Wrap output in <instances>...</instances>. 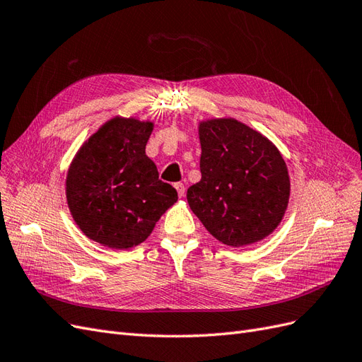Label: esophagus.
<instances>
[{"mask_svg": "<svg viewBox=\"0 0 362 362\" xmlns=\"http://www.w3.org/2000/svg\"><path fill=\"white\" fill-rule=\"evenodd\" d=\"M175 189H177L180 198H182V196L185 194V185L182 182H175Z\"/></svg>", "mask_w": 362, "mask_h": 362, "instance_id": "esophagus-1", "label": "esophagus"}]
</instances>
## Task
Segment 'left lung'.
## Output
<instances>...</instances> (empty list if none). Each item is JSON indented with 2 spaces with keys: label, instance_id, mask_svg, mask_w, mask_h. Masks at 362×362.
<instances>
[{
  "label": "left lung",
  "instance_id": "obj_1",
  "mask_svg": "<svg viewBox=\"0 0 362 362\" xmlns=\"http://www.w3.org/2000/svg\"><path fill=\"white\" fill-rule=\"evenodd\" d=\"M199 140L202 178L187 190L192 211L228 246L270 235L290 198L287 164L278 148L231 117L204 120Z\"/></svg>",
  "mask_w": 362,
  "mask_h": 362
}]
</instances>
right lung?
<instances>
[{"label":"right lung","mask_w":362,"mask_h":362,"mask_svg":"<svg viewBox=\"0 0 362 362\" xmlns=\"http://www.w3.org/2000/svg\"><path fill=\"white\" fill-rule=\"evenodd\" d=\"M152 128V122L115 117L90 136L71 163L69 210L96 243L112 249L140 245L178 201L177 190L158 180L156 163L145 152Z\"/></svg>","instance_id":"add662e5"}]
</instances>
